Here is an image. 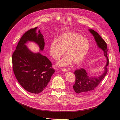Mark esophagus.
<instances>
[{
  "instance_id": "obj_1",
  "label": "esophagus",
  "mask_w": 120,
  "mask_h": 120,
  "mask_svg": "<svg viewBox=\"0 0 120 120\" xmlns=\"http://www.w3.org/2000/svg\"><path fill=\"white\" fill-rule=\"evenodd\" d=\"M61 70L63 71H67V70L66 69H65V68H61Z\"/></svg>"
}]
</instances>
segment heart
I'll return each instance as SVG.
<instances>
[{
  "label": "heart",
  "instance_id": "heart-1",
  "mask_svg": "<svg viewBox=\"0 0 120 120\" xmlns=\"http://www.w3.org/2000/svg\"><path fill=\"white\" fill-rule=\"evenodd\" d=\"M90 49L89 40L79 33L68 31L62 33L58 39L51 41L49 51L50 56L56 60H58L65 53L67 54L57 64L65 66L74 63H81L86 57Z\"/></svg>",
  "mask_w": 120,
  "mask_h": 120
}]
</instances>
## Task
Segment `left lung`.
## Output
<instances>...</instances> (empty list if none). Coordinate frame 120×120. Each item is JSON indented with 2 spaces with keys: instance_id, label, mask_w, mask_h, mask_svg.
<instances>
[{
  "instance_id": "8db88e82",
  "label": "left lung",
  "mask_w": 120,
  "mask_h": 120,
  "mask_svg": "<svg viewBox=\"0 0 120 120\" xmlns=\"http://www.w3.org/2000/svg\"><path fill=\"white\" fill-rule=\"evenodd\" d=\"M89 30L94 37L98 47L104 51V56L106 57L107 61L105 67L104 72L98 77L89 76L83 68L75 71L74 73L75 76V82L73 85V89L76 93L80 95H85L90 93L98 86L107 73L106 67L109 64V59L107 56L108 49L106 42L97 32L92 29Z\"/></svg>"
}]
</instances>
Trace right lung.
<instances>
[{"instance_id": "add662e5", "label": "right lung", "mask_w": 120, "mask_h": 120, "mask_svg": "<svg viewBox=\"0 0 120 120\" xmlns=\"http://www.w3.org/2000/svg\"><path fill=\"white\" fill-rule=\"evenodd\" d=\"M37 27L26 31L21 37L12 55L13 69L20 84L32 94L41 92L47 86L55 70L49 59L40 53H33L25 45L28 41L37 43L43 50L44 38Z\"/></svg>"}]
</instances>
